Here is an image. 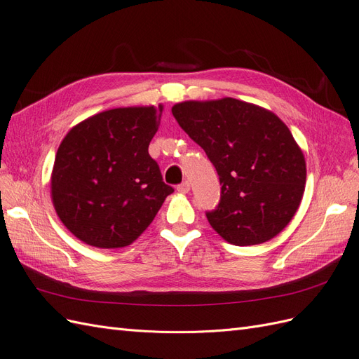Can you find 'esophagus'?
<instances>
[{
    "label": "esophagus",
    "mask_w": 359,
    "mask_h": 359,
    "mask_svg": "<svg viewBox=\"0 0 359 359\" xmlns=\"http://www.w3.org/2000/svg\"><path fill=\"white\" fill-rule=\"evenodd\" d=\"M177 190H178L180 193H182V194L189 193V191H190V182H189V181H184V182H181L180 186H177Z\"/></svg>",
    "instance_id": "1"
}]
</instances>
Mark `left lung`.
Wrapping results in <instances>:
<instances>
[{
  "label": "left lung",
  "instance_id": "left-lung-1",
  "mask_svg": "<svg viewBox=\"0 0 359 359\" xmlns=\"http://www.w3.org/2000/svg\"><path fill=\"white\" fill-rule=\"evenodd\" d=\"M180 127L208 156L222 184L206 212L212 229L235 245L265 243L295 215L306 187V158L271 111L231 97L172 107Z\"/></svg>",
  "mask_w": 359,
  "mask_h": 359
}]
</instances>
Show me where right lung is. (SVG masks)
Segmentation results:
<instances>
[{"instance_id": "right-lung-1", "label": "right lung", "mask_w": 359, "mask_h": 359, "mask_svg": "<svg viewBox=\"0 0 359 359\" xmlns=\"http://www.w3.org/2000/svg\"><path fill=\"white\" fill-rule=\"evenodd\" d=\"M163 106L116 107L74 126L57 151L52 203L64 226L99 248L130 245L173 191L148 147Z\"/></svg>"}]
</instances>
